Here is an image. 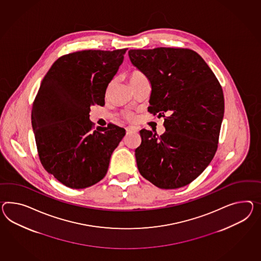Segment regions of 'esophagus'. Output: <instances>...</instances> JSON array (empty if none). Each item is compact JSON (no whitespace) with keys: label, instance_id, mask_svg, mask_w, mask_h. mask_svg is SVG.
<instances>
[{"label":"esophagus","instance_id":"1","mask_svg":"<svg viewBox=\"0 0 261 261\" xmlns=\"http://www.w3.org/2000/svg\"><path fill=\"white\" fill-rule=\"evenodd\" d=\"M125 129H126L127 133H136V132H138V129L136 127H133V126H128Z\"/></svg>","mask_w":261,"mask_h":261}]
</instances>
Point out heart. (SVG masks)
<instances>
[{"mask_svg": "<svg viewBox=\"0 0 261 261\" xmlns=\"http://www.w3.org/2000/svg\"><path fill=\"white\" fill-rule=\"evenodd\" d=\"M143 79H146V77L144 76V74L142 72H140L139 70H133L131 72V74H130V77H129V82L130 83H135V82H138V81L143 80ZM125 117L129 119V120H133L134 114L133 113L127 112V113H125Z\"/></svg>", "mask_w": 261, "mask_h": 261, "instance_id": "b5f03b06", "label": "heart"}]
</instances>
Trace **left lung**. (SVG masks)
I'll return each mask as SVG.
<instances>
[{
    "label": "left lung",
    "mask_w": 261,
    "mask_h": 261,
    "mask_svg": "<svg viewBox=\"0 0 261 261\" xmlns=\"http://www.w3.org/2000/svg\"><path fill=\"white\" fill-rule=\"evenodd\" d=\"M131 63L152 86L148 110L165 117L159 137L140 130L138 169L159 189L190 184L214 158L224 113L223 89L196 51L181 48L129 50Z\"/></svg>",
    "instance_id": "obj_1"
}]
</instances>
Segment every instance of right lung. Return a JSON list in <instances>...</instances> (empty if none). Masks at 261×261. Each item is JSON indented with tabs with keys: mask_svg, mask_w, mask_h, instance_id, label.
<instances>
[{
	"mask_svg": "<svg viewBox=\"0 0 261 261\" xmlns=\"http://www.w3.org/2000/svg\"><path fill=\"white\" fill-rule=\"evenodd\" d=\"M127 49L86 50L58 58L33 103L32 127L45 170L70 189H86L106 176L125 130L109 123L92 131L90 107L105 94Z\"/></svg>",
	"mask_w": 261,
	"mask_h": 261,
	"instance_id": "add662e5",
	"label": "right lung"
}]
</instances>
